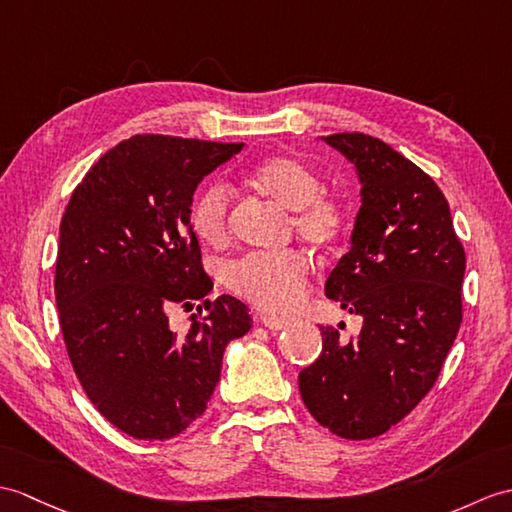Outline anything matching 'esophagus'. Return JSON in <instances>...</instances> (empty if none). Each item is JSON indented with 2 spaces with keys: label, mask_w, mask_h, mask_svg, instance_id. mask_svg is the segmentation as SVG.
Here are the masks:
<instances>
[{
  "label": "esophagus",
  "mask_w": 512,
  "mask_h": 512,
  "mask_svg": "<svg viewBox=\"0 0 512 512\" xmlns=\"http://www.w3.org/2000/svg\"><path fill=\"white\" fill-rule=\"evenodd\" d=\"M261 323H264V327H268L270 331H281L290 325L288 318H279V316H270V314H261L259 316Z\"/></svg>",
  "instance_id": "esophagus-1"
}]
</instances>
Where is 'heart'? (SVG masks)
<instances>
[{
    "instance_id": "obj_1",
    "label": "heart",
    "mask_w": 512,
    "mask_h": 512,
    "mask_svg": "<svg viewBox=\"0 0 512 512\" xmlns=\"http://www.w3.org/2000/svg\"><path fill=\"white\" fill-rule=\"evenodd\" d=\"M248 183L259 194L292 211L296 235L316 248H331L344 231V207L320 194V178L310 165L290 154H275L248 172ZM192 229L209 246L227 244L231 233V194L209 185L192 207ZM310 277V259L299 248L281 253H248L222 268L227 288L268 312H290L301 303Z\"/></svg>"
}]
</instances>
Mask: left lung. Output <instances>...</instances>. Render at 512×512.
<instances>
[{
	"label": "left lung",
	"mask_w": 512,
	"mask_h": 512,
	"mask_svg": "<svg viewBox=\"0 0 512 512\" xmlns=\"http://www.w3.org/2000/svg\"><path fill=\"white\" fill-rule=\"evenodd\" d=\"M320 139L362 185L349 253L325 283L362 329L344 342L320 327L323 351L299 373V390L329 432L366 441L417 408L441 373L462 320L465 248L443 192L403 154L364 133Z\"/></svg>",
	"instance_id": "8db88e82"
}]
</instances>
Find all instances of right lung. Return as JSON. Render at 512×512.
Instances as JSON below:
<instances>
[{"label":"right lung","mask_w":512,"mask_h":512,"mask_svg":"<svg viewBox=\"0 0 512 512\" xmlns=\"http://www.w3.org/2000/svg\"><path fill=\"white\" fill-rule=\"evenodd\" d=\"M242 148L130 137L85 174L61 220L54 292L67 355L102 417L139 441L187 430L220 382L227 344L253 327L229 294L205 301L207 316L183 334L168 320L213 288L192 231L194 192Z\"/></svg>","instance_id":"1"}]
</instances>
